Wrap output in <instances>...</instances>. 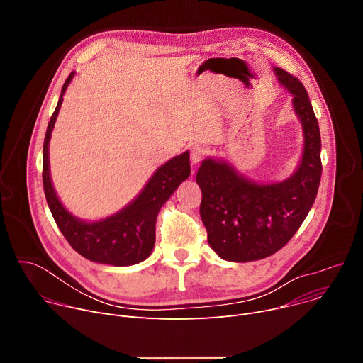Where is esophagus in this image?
<instances>
[{
	"label": "esophagus",
	"mask_w": 363,
	"mask_h": 363,
	"mask_svg": "<svg viewBox=\"0 0 363 363\" xmlns=\"http://www.w3.org/2000/svg\"><path fill=\"white\" fill-rule=\"evenodd\" d=\"M205 153H206V149L203 146L194 145L191 149V164L196 165L205 157Z\"/></svg>",
	"instance_id": "1"
}]
</instances>
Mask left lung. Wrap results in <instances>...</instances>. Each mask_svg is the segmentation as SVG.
<instances>
[{"label":"left lung","instance_id":"1","mask_svg":"<svg viewBox=\"0 0 363 363\" xmlns=\"http://www.w3.org/2000/svg\"><path fill=\"white\" fill-rule=\"evenodd\" d=\"M273 72L293 96V111L301 123L297 169L280 182H257L227 160L206 158L196 172L208 244L227 262L262 260L283 248L312 208L322 178L320 130L308 94L298 79L280 67Z\"/></svg>","mask_w":363,"mask_h":363}]
</instances>
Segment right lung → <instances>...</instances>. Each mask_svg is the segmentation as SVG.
Wrapping results in <instances>:
<instances>
[{"mask_svg":"<svg viewBox=\"0 0 363 363\" xmlns=\"http://www.w3.org/2000/svg\"><path fill=\"white\" fill-rule=\"evenodd\" d=\"M74 77L66 79L55 113L47 126L43 145V186L48 208L69 244L84 258L100 264L132 266L150 255L155 245V224L162 205L189 177V152L185 150L161 165L143 189L118 213L97 221L74 217L57 196L50 177L48 145L59 116L63 96Z\"/></svg>","mask_w":363,"mask_h":363,"instance_id":"obj_1","label":"right lung"}]
</instances>
